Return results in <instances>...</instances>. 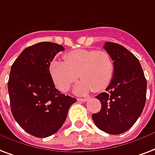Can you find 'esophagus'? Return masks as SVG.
<instances>
[{
	"label": "esophagus",
	"mask_w": 155,
	"mask_h": 155,
	"mask_svg": "<svg viewBox=\"0 0 155 155\" xmlns=\"http://www.w3.org/2000/svg\"><path fill=\"white\" fill-rule=\"evenodd\" d=\"M78 101H81V102H84V101H88V98H78Z\"/></svg>",
	"instance_id": "34e87169"
}]
</instances>
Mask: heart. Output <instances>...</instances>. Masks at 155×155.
Wrapping results in <instances>:
<instances>
[{
  "mask_svg": "<svg viewBox=\"0 0 155 155\" xmlns=\"http://www.w3.org/2000/svg\"><path fill=\"white\" fill-rule=\"evenodd\" d=\"M52 80L61 92H67L79 78L75 86L76 94L85 95L92 90H104L111 82L114 62L105 50L76 49L63 56V62H52L49 67Z\"/></svg>",
  "mask_w": 155,
  "mask_h": 155,
  "instance_id": "obj_1",
  "label": "heart"
}]
</instances>
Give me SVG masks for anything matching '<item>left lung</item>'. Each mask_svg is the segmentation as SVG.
Segmentation results:
<instances>
[{"instance_id":"left-lung-1","label":"left lung","mask_w":155,"mask_h":155,"mask_svg":"<svg viewBox=\"0 0 155 155\" xmlns=\"http://www.w3.org/2000/svg\"><path fill=\"white\" fill-rule=\"evenodd\" d=\"M104 49L113 60L114 75L106 92L95 97L101 109L92 118L99 129L117 135L133 127L142 113L147 82L139 60L125 47L106 42Z\"/></svg>"}]
</instances>
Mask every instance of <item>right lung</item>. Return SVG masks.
I'll return each instance as SVG.
<instances>
[{
    "label": "right lung",
    "instance_id": "right-lung-1",
    "mask_svg": "<svg viewBox=\"0 0 155 155\" xmlns=\"http://www.w3.org/2000/svg\"><path fill=\"white\" fill-rule=\"evenodd\" d=\"M64 47L40 42L26 48L11 66L8 81L13 116L22 129L36 137H47L58 131L76 98L59 92L49 67Z\"/></svg>",
    "mask_w": 155,
    "mask_h": 155
}]
</instances>
